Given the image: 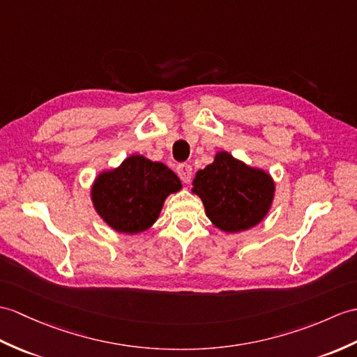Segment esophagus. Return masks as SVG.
Listing matches in <instances>:
<instances>
[{
    "mask_svg": "<svg viewBox=\"0 0 357 357\" xmlns=\"http://www.w3.org/2000/svg\"><path fill=\"white\" fill-rule=\"evenodd\" d=\"M176 173H178V176L181 178V181L184 182V184H188V182L192 181L193 172H192V165H190V164H179L176 167Z\"/></svg>",
    "mask_w": 357,
    "mask_h": 357,
    "instance_id": "34e87169",
    "label": "esophagus"
}]
</instances>
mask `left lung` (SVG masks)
Returning a JSON list of instances; mask_svg holds the SVG:
<instances>
[{
	"label": "left lung",
	"instance_id": "8db88e82",
	"mask_svg": "<svg viewBox=\"0 0 357 357\" xmlns=\"http://www.w3.org/2000/svg\"><path fill=\"white\" fill-rule=\"evenodd\" d=\"M192 193L201 197L213 225L233 234L254 228L268 216L275 182L266 170L220 151L211 164L196 172Z\"/></svg>",
	"mask_w": 357,
	"mask_h": 357
}]
</instances>
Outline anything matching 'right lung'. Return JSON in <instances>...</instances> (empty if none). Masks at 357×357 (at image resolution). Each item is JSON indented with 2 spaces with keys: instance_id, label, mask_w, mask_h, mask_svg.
I'll return each mask as SVG.
<instances>
[{
  "instance_id": "right-lung-1",
  "label": "right lung",
  "mask_w": 357,
  "mask_h": 357,
  "mask_svg": "<svg viewBox=\"0 0 357 357\" xmlns=\"http://www.w3.org/2000/svg\"><path fill=\"white\" fill-rule=\"evenodd\" d=\"M181 188L179 178L167 165L130 155L119 167L98 173L91 185V201L107 227L138 234L153 225L165 199Z\"/></svg>"
}]
</instances>
